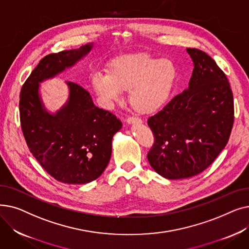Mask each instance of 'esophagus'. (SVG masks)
Wrapping results in <instances>:
<instances>
[{"mask_svg":"<svg viewBox=\"0 0 249 249\" xmlns=\"http://www.w3.org/2000/svg\"><path fill=\"white\" fill-rule=\"evenodd\" d=\"M126 122L128 124H141L142 120L139 119V118H136V117H128L126 119Z\"/></svg>","mask_w":249,"mask_h":249,"instance_id":"obj_1","label":"esophagus"}]
</instances>
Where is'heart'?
Listing matches in <instances>:
<instances>
[{
    "mask_svg": "<svg viewBox=\"0 0 249 249\" xmlns=\"http://www.w3.org/2000/svg\"><path fill=\"white\" fill-rule=\"evenodd\" d=\"M178 74V68L172 59L136 52L112 59L107 72L95 73L90 85L106 105L120 101L122 91H129L132 109L149 115L162 108L171 98Z\"/></svg>",
    "mask_w": 249,
    "mask_h": 249,
    "instance_id": "heart-1",
    "label": "heart"
}]
</instances>
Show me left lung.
Masks as SVG:
<instances>
[{
    "label": "left lung",
    "mask_w": 249,
    "mask_h": 249,
    "mask_svg": "<svg viewBox=\"0 0 249 249\" xmlns=\"http://www.w3.org/2000/svg\"><path fill=\"white\" fill-rule=\"evenodd\" d=\"M187 52L194 62L189 89L147 120L154 135L147 160L168 179L204 172L226 146L234 122L233 94L225 73L204 51Z\"/></svg>",
    "instance_id": "left-lung-1"
}]
</instances>
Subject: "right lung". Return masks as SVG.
<instances>
[{"mask_svg":"<svg viewBox=\"0 0 249 249\" xmlns=\"http://www.w3.org/2000/svg\"><path fill=\"white\" fill-rule=\"evenodd\" d=\"M91 48L93 44H86L46 55L20 93L21 128L30 152L52 178L69 185L88 184L103 174L122 122L96 107L89 91L72 82L67 83L68 102L50 114L39 95V84L72 67Z\"/></svg>","mask_w":249,"mask_h":249,"instance_id":"add662e5","label":"right lung"}]
</instances>
